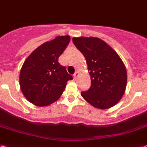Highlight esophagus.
Instances as JSON below:
<instances>
[{"instance_id": "esophagus-1", "label": "esophagus", "mask_w": 147, "mask_h": 147, "mask_svg": "<svg viewBox=\"0 0 147 147\" xmlns=\"http://www.w3.org/2000/svg\"><path fill=\"white\" fill-rule=\"evenodd\" d=\"M78 71H76V72H75V74H74V75H73L74 78H75V79H76V78L78 77Z\"/></svg>"}]
</instances>
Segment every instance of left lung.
Returning a JSON list of instances; mask_svg holds the SVG:
<instances>
[{
    "mask_svg": "<svg viewBox=\"0 0 147 147\" xmlns=\"http://www.w3.org/2000/svg\"><path fill=\"white\" fill-rule=\"evenodd\" d=\"M85 57L91 86L81 95L93 107L107 109L115 106L125 94L127 71L118 53L98 38H72Z\"/></svg>",
    "mask_w": 147,
    "mask_h": 147,
    "instance_id": "left-lung-1",
    "label": "left lung"
}]
</instances>
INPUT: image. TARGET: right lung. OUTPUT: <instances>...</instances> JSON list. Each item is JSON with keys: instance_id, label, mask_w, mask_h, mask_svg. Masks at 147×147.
Wrapping results in <instances>:
<instances>
[{"instance_id": "add662e5", "label": "right lung", "mask_w": 147, "mask_h": 147, "mask_svg": "<svg viewBox=\"0 0 147 147\" xmlns=\"http://www.w3.org/2000/svg\"><path fill=\"white\" fill-rule=\"evenodd\" d=\"M70 41L69 35L57 36L34 50L20 70V84L22 94L30 102L46 107L57 101L72 76L59 63V56Z\"/></svg>"}]
</instances>
